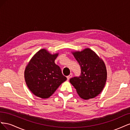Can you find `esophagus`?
Segmentation results:
<instances>
[{"label": "esophagus", "instance_id": "34e87169", "mask_svg": "<svg viewBox=\"0 0 130 130\" xmlns=\"http://www.w3.org/2000/svg\"><path fill=\"white\" fill-rule=\"evenodd\" d=\"M73 76V74L72 73H70V74L69 75H68L67 77V80H69L70 78L72 77Z\"/></svg>", "mask_w": 130, "mask_h": 130}]
</instances>
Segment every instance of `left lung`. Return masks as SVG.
Masks as SVG:
<instances>
[{"label":"left lung","mask_w":130,"mask_h":130,"mask_svg":"<svg viewBox=\"0 0 130 130\" xmlns=\"http://www.w3.org/2000/svg\"><path fill=\"white\" fill-rule=\"evenodd\" d=\"M79 63L81 74L70 82L78 95L84 100L95 98L103 90L107 80V70L104 61L89 48L72 52Z\"/></svg>","instance_id":"left-lung-1"}]
</instances>
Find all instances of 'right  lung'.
<instances>
[{"label": "right lung", "instance_id": "add662e5", "mask_svg": "<svg viewBox=\"0 0 130 130\" xmlns=\"http://www.w3.org/2000/svg\"><path fill=\"white\" fill-rule=\"evenodd\" d=\"M58 53L52 54L41 49L31 58L25 67L26 84L35 96L46 99L52 95L67 78L55 63Z\"/></svg>", "mask_w": 130, "mask_h": 130}]
</instances>
